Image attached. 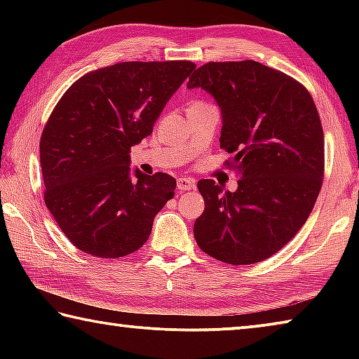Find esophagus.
<instances>
[{"label": "esophagus", "instance_id": "esophagus-1", "mask_svg": "<svg viewBox=\"0 0 359 359\" xmlns=\"http://www.w3.org/2000/svg\"><path fill=\"white\" fill-rule=\"evenodd\" d=\"M177 188H179V191L193 190V188H194V180L193 179L180 177V179H177Z\"/></svg>", "mask_w": 359, "mask_h": 359}]
</instances>
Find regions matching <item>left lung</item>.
Wrapping results in <instances>:
<instances>
[{
	"label": "left lung",
	"mask_w": 359,
	"mask_h": 359,
	"mask_svg": "<svg viewBox=\"0 0 359 359\" xmlns=\"http://www.w3.org/2000/svg\"><path fill=\"white\" fill-rule=\"evenodd\" d=\"M222 111L220 147L238 190L198 182L204 212L193 226L204 253L228 264L276 255L311 215L323 184L325 137L317 107L302 83L253 60L209 62L193 72Z\"/></svg>",
	"instance_id": "left-lung-1"
}]
</instances>
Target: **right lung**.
<instances>
[{
    "label": "right lung",
    "instance_id": "obj_1",
    "mask_svg": "<svg viewBox=\"0 0 359 359\" xmlns=\"http://www.w3.org/2000/svg\"><path fill=\"white\" fill-rule=\"evenodd\" d=\"M196 65L125 62L82 76L57 102L41 136L44 201L79 250L120 258L141 248L175 179L135 171L131 147L154 131Z\"/></svg>",
    "mask_w": 359,
    "mask_h": 359
}]
</instances>
